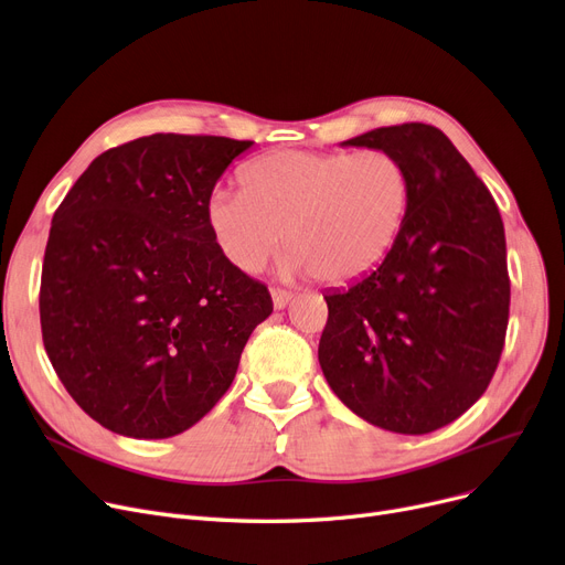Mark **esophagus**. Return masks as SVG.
Listing matches in <instances>:
<instances>
[{"mask_svg":"<svg viewBox=\"0 0 565 565\" xmlns=\"http://www.w3.org/2000/svg\"><path fill=\"white\" fill-rule=\"evenodd\" d=\"M271 299H274V308L276 310H282V308H287L289 306V301H291V291H285V289H271Z\"/></svg>","mask_w":565,"mask_h":565,"instance_id":"1","label":"esophagus"}]
</instances>
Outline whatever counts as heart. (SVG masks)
I'll list each match as a JSON object with an SVG mask.
<instances>
[{
  "mask_svg": "<svg viewBox=\"0 0 565 565\" xmlns=\"http://www.w3.org/2000/svg\"><path fill=\"white\" fill-rule=\"evenodd\" d=\"M241 188H216L206 225L221 253L257 274L285 244L280 274L349 282L391 253L405 223L409 181L386 151H276L241 172Z\"/></svg>",
  "mask_w": 565,
  "mask_h": 565,
  "instance_id": "b5f03b06",
  "label": "heart"
}]
</instances>
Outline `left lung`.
Masks as SVG:
<instances>
[{
	"label": "left lung",
	"instance_id": "8db88e82",
	"mask_svg": "<svg viewBox=\"0 0 565 565\" xmlns=\"http://www.w3.org/2000/svg\"><path fill=\"white\" fill-rule=\"evenodd\" d=\"M340 147L405 166L409 198L391 253L347 289H327L319 365L359 418L427 435L460 418L497 370L510 306L501 213L435 126L374 128Z\"/></svg>",
	"mask_w": 565,
	"mask_h": 565
}]
</instances>
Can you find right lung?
Returning <instances> with one entry per match:
<instances>
[{"instance_id": "obj_1", "label": "right lung", "mask_w": 565, "mask_h": 565, "mask_svg": "<svg viewBox=\"0 0 565 565\" xmlns=\"http://www.w3.org/2000/svg\"><path fill=\"white\" fill-rule=\"evenodd\" d=\"M255 142L156 132L92 160L52 218L41 274L47 359L96 423L168 439L232 386L274 312L206 225V200Z\"/></svg>"}]
</instances>
